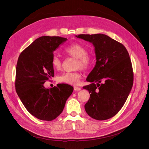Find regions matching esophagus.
Instances as JSON below:
<instances>
[{
    "mask_svg": "<svg viewBox=\"0 0 149 149\" xmlns=\"http://www.w3.org/2000/svg\"><path fill=\"white\" fill-rule=\"evenodd\" d=\"M81 88L79 87H78V86H74V91H79V90H81Z\"/></svg>",
    "mask_w": 149,
    "mask_h": 149,
    "instance_id": "esophagus-1",
    "label": "esophagus"
}]
</instances>
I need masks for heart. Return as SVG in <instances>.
Returning a JSON list of instances; mask_svg holds the SVG:
<instances>
[{
    "instance_id": "b5f03b06",
    "label": "heart",
    "mask_w": 149,
    "mask_h": 149,
    "mask_svg": "<svg viewBox=\"0 0 149 149\" xmlns=\"http://www.w3.org/2000/svg\"><path fill=\"white\" fill-rule=\"evenodd\" d=\"M64 52L67 55L77 58L76 68L81 70H86L91 63V58L88 55V50L82 45L73 43L67 46ZM51 64L55 70H59L61 67V61L56 55H53L51 60ZM81 78V74L78 72H67L58 76V82L66 83L71 85L77 84Z\"/></svg>"
}]
</instances>
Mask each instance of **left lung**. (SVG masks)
I'll list each match as a JSON object with an SVG mask.
<instances>
[{
  "label": "left lung",
  "instance_id": "left-lung-1",
  "mask_svg": "<svg viewBox=\"0 0 149 149\" xmlns=\"http://www.w3.org/2000/svg\"><path fill=\"white\" fill-rule=\"evenodd\" d=\"M76 37L91 43L96 55V65L86 79L91 84L83 87L90 94L85 111L94 119H110L123 107L132 88L134 74L129 53L123 44L104 34Z\"/></svg>",
  "mask_w": 149,
  "mask_h": 149
}]
</instances>
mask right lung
<instances>
[{"label":"right lung","instance_id":"add662e5","mask_svg":"<svg viewBox=\"0 0 149 149\" xmlns=\"http://www.w3.org/2000/svg\"><path fill=\"white\" fill-rule=\"evenodd\" d=\"M66 40L60 37H39L20 53L18 59L16 92L26 110L38 119H56L73 91L69 84H58L50 89L43 86L54 76L51 64L54 51Z\"/></svg>","mask_w":149,"mask_h":149}]
</instances>
